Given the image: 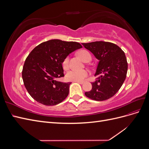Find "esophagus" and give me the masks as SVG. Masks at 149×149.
<instances>
[{"label": "esophagus", "instance_id": "1", "mask_svg": "<svg viewBox=\"0 0 149 149\" xmlns=\"http://www.w3.org/2000/svg\"><path fill=\"white\" fill-rule=\"evenodd\" d=\"M74 82H76V83H78L81 84H83V83H84V82H83V81H74Z\"/></svg>", "mask_w": 149, "mask_h": 149}]
</instances>
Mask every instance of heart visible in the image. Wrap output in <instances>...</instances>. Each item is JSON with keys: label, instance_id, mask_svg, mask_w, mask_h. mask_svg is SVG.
<instances>
[{"label": "heart", "instance_id": "b5f03b06", "mask_svg": "<svg viewBox=\"0 0 149 149\" xmlns=\"http://www.w3.org/2000/svg\"><path fill=\"white\" fill-rule=\"evenodd\" d=\"M79 56L84 61L88 58H91L90 53L86 51L81 50L78 53ZM69 66V57H66L63 61V67L65 70L68 68ZM89 72L86 70H71L67 72L66 74V78L68 81H82L84 79L87 77Z\"/></svg>", "mask_w": 149, "mask_h": 149}]
</instances>
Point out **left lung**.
<instances>
[{
	"label": "left lung",
	"instance_id": "8db88e82",
	"mask_svg": "<svg viewBox=\"0 0 149 149\" xmlns=\"http://www.w3.org/2000/svg\"><path fill=\"white\" fill-rule=\"evenodd\" d=\"M99 60L92 83V89L84 94L94 101H102L113 96L124 83L127 72V62L124 52L116 44L107 42L82 43Z\"/></svg>",
	"mask_w": 149,
	"mask_h": 149
}]
</instances>
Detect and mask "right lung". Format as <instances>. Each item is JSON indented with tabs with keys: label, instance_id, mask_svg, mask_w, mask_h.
<instances>
[{
	"label": "right lung",
	"instance_id": "1",
	"mask_svg": "<svg viewBox=\"0 0 149 149\" xmlns=\"http://www.w3.org/2000/svg\"><path fill=\"white\" fill-rule=\"evenodd\" d=\"M81 48L78 42L56 39L36 47L26 58L22 70L25 87L31 97L45 106H55L65 100L71 83L56 79L65 76L62 66L65 58Z\"/></svg>",
	"mask_w": 149,
	"mask_h": 149
}]
</instances>
